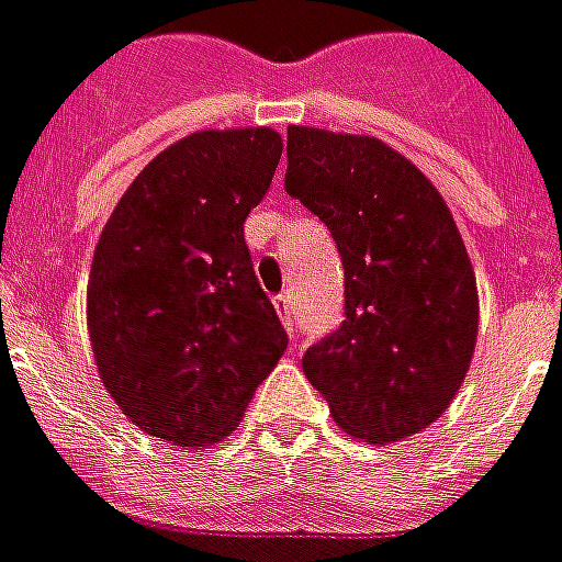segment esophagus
<instances>
[{"instance_id":"34e87169","label":"esophagus","mask_w":562,"mask_h":562,"mask_svg":"<svg viewBox=\"0 0 562 562\" xmlns=\"http://www.w3.org/2000/svg\"><path fill=\"white\" fill-rule=\"evenodd\" d=\"M273 307H277V313L282 316V326L289 331H295V319H292V313H295V301H292V295L289 292H282V295L273 297Z\"/></svg>"}]
</instances>
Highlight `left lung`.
Segmentation results:
<instances>
[{"label": "left lung", "instance_id": "obj_1", "mask_svg": "<svg viewBox=\"0 0 562 562\" xmlns=\"http://www.w3.org/2000/svg\"><path fill=\"white\" fill-rule=\"evenodd\" d=\"M285 193L329 227L345 319L304 350L335 422L391 442L437 422L468 375L476 280L437 187L375 137L292 125Z\"/></svg>", "mask_w": 562, "mask_h": 562}]
</instances>
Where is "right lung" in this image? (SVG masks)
Wrapping results in <instances>:
<instances>
[{"label":"right lung","instance_id":"1","mask_svg":"<svg viewBox=\"0 0 562 562\" xmlns=\"http://www.w3.org/2000/svg\"><path fill=\"white\" fill-rule=\"evenodd\" d=\"M280 156L270 128L184 137L137 175L98 239L91 350L116 406L159 440L227 437L289 345L243 231Z\"/></svg>","mask_w":562,"mask_h":562}]
</instances>
